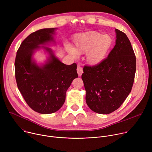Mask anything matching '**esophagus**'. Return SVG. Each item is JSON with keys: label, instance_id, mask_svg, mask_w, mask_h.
<instances>
[{"label": "esophagus", "instance_id": "34e87169", "mask_svg": "<svg viewBox=\"0 0 152 152\" xmlns=\"http://www.w3.org/2000/svg\"><path fill=\"white\" fill-rule=\"evenodd\" d=\"M77 72L78 76H80L82 75V74L83 73V69H82V68L81 67H80V66H77Z\"/></svg>", "mask_w": 152, "mask_h": 152}]
</instances>
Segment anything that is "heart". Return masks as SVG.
Wrapping results in <instances>:
<instances>
[{
  "label": "heart",
  "mask_w": 152,
  "mask_h": 152,
  "mask_svg": "<svg viewBox=\"0 0 152 152\" xmlns=\"http://www.w3.org/2000/svg\"><path fill=\"white\" fill-rule=\"evenodd\" d=\"M112 42L110 35L89 31L76 35L73 38V47H67L66 50L74 57L86 53V62L91 66H96L104 59Z\"/></svg>",
  "instance_id": "1"
}]
</instances>
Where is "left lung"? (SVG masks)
Listing matches in <instances>:
<instances>
[{"label":"left lung","mask_w":152,"mask_h":152,"mask_svg":"<svg viewBox=\"0 0 152 152\" xmlns=\"http://www.w3.org/2000/svg\"><path fill=\"white\" fill-rule=\"evenodd\" d=\"M115 45L107 58L94 66H84L82 79L86 102L98 114H108L120 107L131 93L136 57L127 35L115 29Z\"/></svg>","instance_id":"obj_1"}]
</instances>
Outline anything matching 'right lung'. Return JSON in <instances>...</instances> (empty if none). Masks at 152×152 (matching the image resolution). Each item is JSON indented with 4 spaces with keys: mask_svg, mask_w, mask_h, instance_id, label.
I'll return each instance as SVG.
<instances>
[{
    "mask_svg": "<svg viewBox=\"0 0 152 152\" xmlns=\"http://www.w3.org/2000/svg\"><path fill=\"white\" fill-rule=\"evenodd\" d=\"M56 28L39 29L21 42L15 60V75L18 88L32 109L48 114L58 111L66 100V94L74 79L78 77L77 65H66L52 50L42 45L54 42ZM44 48L50 54L45 64L39 66L33 59L34 52Z\"/></svg>",
    "mask_w": 152,
    "mask_h": 152,
    "instance_id": "obj_1",
    "label": "right lung"
}]
</instances>
